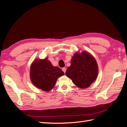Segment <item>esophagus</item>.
<instances>
[{"label": "esophagus", "mask_w": 127, "mask_h": 127, "mask_svg": "<svg viewBox=\"0 0 127 127\" xmlns=\"http://www.w3.org/2000/svg\"><path fill=\"white\" fill-rule=\"evenodd\" d=\"M62 70L64 72V73H65V72H66V68H63Z\"/></svg>", "instance_id": "34e87169"}]
</instances>
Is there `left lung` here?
Segmentation results:
<instances>
[{"label":"left lung","mask_w":127,"mask_h":127,"mask_svg":"<svg viewBox=\"0 0 127 127\" xmlns=\"http://www.w3.org/2000/svg\"><path fill=\"white\" fill-rule=\"evenodd\" d=\"M66 75L78 87L87 88L97 77L96 61L89 52H76L72 57L71 65L67 68Z\"/></svg>","instance_id":"1"}]
</instances>
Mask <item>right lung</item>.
I'll return each mask as SVG.
<instances>
[{
    "mask_svg": "<svg viewBox=\"0 0 127 127\" xmlns=\"http://www.w3.org/2000/svg\"><path fill=\"white\" fill-rule=\"evenodd\" d=\"M64 74L59 67L52 66L47 58L35 59L30 67V78L32 84L45 92L51 90L58 78Z\"/></svg>",
    "mask_w": 127,
    "mask_h": 127,
    "instance_id": "right-lung-1",
    "label": "right lung"
}]
</instances>
